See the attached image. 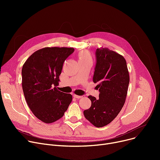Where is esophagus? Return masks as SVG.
Listing matches in <instances>:
<instances>
[{"label":"esophagus","mask_w":160,"mask_h":160,"mask_svg":"<svg viewBox=\"0 0 160 160\" xmlns=\"http://www.w3.org/2000/svg\"><path fill=\"white\" fill-rule=\"evenodd\" d=\"M73 97L76 98H81L82 97V96H79V95H73Z\"/></svg>","instance_id":"obj_1"}]
</instances>
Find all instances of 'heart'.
<instances>
[{
  "mask_svg": "<svg viewBox=\"0 0 160 160\" xmlns=\"http://www.w3.org/2000/svg\"><path fill=\"white\" fill-rule=\"evenodd\" d=\"M78 58L79 61L91 60V56L88 50H82L78 53Z\"/></svg>",
  "mask_w": 160,
  "mask_h": 160,
  "instance_id": "heart-1",
  "label": "heart"
}]
</instances>
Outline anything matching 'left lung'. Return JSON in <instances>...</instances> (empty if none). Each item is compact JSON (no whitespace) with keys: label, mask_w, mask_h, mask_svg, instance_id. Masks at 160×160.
Listing matches in <instances>:
<instances>
[{"label":"left lung","mask_w":160,"mask_h":160,"mask_svg":"<svg viewBox=\"0 0 160 160\" xmlns=\"http://www.w3.org/2000/svg\"><path fill=\"white\" fill-rule=\"evenodd\" d=\"M97 63L93 82L100 94L98 98L91 95V107L83 114L97 128L110 123L121 112L127 98L130 76L124 58L108 48L96 50Z\"/></svg>","instance_id":"8db88e82"}]
</instances>
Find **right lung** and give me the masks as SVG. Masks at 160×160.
<instances>
[{"instance_id": "1", "label": "right lung", "mask_w": 160, "mask_h": 160, "mask_svg": "<svg viewBox=\"0 0 160 160\" xmlns=\"http://www.w3.org/2000/svg\"><path fill=\"white\" fill-rule=\"evenodd\" d=\"M74 50L71 47H45L33 52L22 66L25 99L33 114L45 123L62 118L72 101L71 94L58 91L56 86L65 60Z\"/></svg>"}]
</instances>
